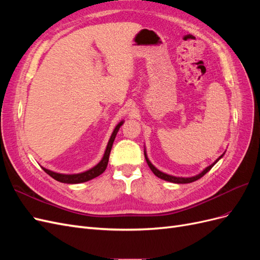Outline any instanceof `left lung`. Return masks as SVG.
<instances>
[{"label":"left lung","mask_w":260,"mask_h":260,"mask_svg":"<svg viewBox=\"0 0 260 260\" xmlns=\"http://www.w3.org/2000/svg\"><path fill=\"white\" fill-rule=\"evenodd\" d=\"M144 155H145V159H146V162H147V165H148V167L151 168V170L154 172V175L155 176H157L158 178H160V179H162V180H166V181H169V182H174V183H191V182H194V181H196V180H199V179H201L204 175H206L207 172L214 167V165L221 158V157L223 156V155H221L219 157V158L214 162V164H211L210 166H208L205 170H203L200 175H198V176H195V177H191V178H180V177H174V176H169V175H167V174H164V172H161V171H159L158 169L157 168H155L153 165L151 164V161L148 160V158H147V156H146V154L144 153Z\"/></svg>","instance_id":"1"}]
</instances>
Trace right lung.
Listing matches in <instances>:
<instances>
[{
    "instance_id": "right-lung-1",
    "label": "right lung",
    "mask_w": 260,
    "mask_h": 260,
    "mask_svg": "<svg viewBox=\"0 0 260 260\" xmlns=\"http://www.w3.org/2000/svg\"><path fill=\"white\" fill-rule=\"evenodd\" d=\"M121 124H122V121L116 125L113 135L108 141V144H107V147H106V151H105L103 158H102V160L96 165L95 167H93L92 169L85 171V172H82V174H77V175H61V174H56V172H53L49 169H45L43 167H42V169L49 176H51L53 179L57 180V181H59V182H62V183H70V184L81 183V182H85V181H89V180L96 178L101 174H103V172L106 169V167H107L108 159H109V154H111V149H112V146H113V143H114V140H115V138L117 136V132H118V130H119Z\"/></svg>"
}]
</instances>
